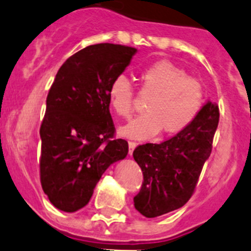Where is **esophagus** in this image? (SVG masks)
<instances>
[{"label": "esophagus", "instance_id": "34e87169", "mask_svg": "<svg viewBox=\"0 0 251 251\" xmlns=\"http://www.w3.org/2000/svg\"><path fill=\"white\" fill-rule=\"evenodd\" d=\"M137 146L136 142H133V141H128V153L132 154L133 150H135V147Z\"/></svg>", "mask_w": 251, "mask_h": 251}]
</instances>
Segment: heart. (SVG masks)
<instances>
[{"mask_svg":"<svg viewBox=\"0 0 251 251\" xmlns=\"http://www.w3.org/2000/svg\"><path fill=\"white\" fill-rule=\"evenodd\" d=\"M141 93L151 97L146 114L121 128L124 136L136 140L151 139L162 131L176 135L193 123L204 104V90L197 79L167 60L152 63L140 72ZM109 101L123 119L133 114L135 93L128 79L119 75L109 86Z\"/></svg>","mask_w":251,"mask_h":251,"instance_id":"heart-1","label":"heart"}]
</instances>
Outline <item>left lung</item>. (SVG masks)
Wrapping results in <instances>:
<instances>
[{
	"instance_id": "8db88e82",
	"label": "left lung",
	"mask_w": 251,
	"mask_h": 251,
	"mask_svg": "<svg viewBox=\"0 0 251 251\" xmlns=\"http://www.w3.org/2000/svg\"><path fill=\"white\" fill-rule=\"evenodd\" d=\"M219 107L207 102L193 123L161 144L139 145L133 158L144 181L133 197L135 208L147 218L183 207L193 196L201 172L212 152Z\"/></svg>"
}]
</instances>
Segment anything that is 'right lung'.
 <instances>
[{
    "label": "right lung",
    "mask_w": 251,
    "mask_h": 251,
    "mask_svg": "<svg viewBox=\"0 0 251 251\" xmlns=\"http://www.w3.org/2000/svg\"><path fill=\"white\" fill-rule=\"evenodd\" d=\"M135 53L120 44L86 47L65 60L49 89L39 177L51 204L63 212L85 207L106 168L127 154V141L115 139L109 86Z\"/></svg>",
    "instance_id": "right-lung-1"
}]
</instances>
